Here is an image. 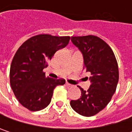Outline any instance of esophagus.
<instances>
[{
	"mask_svg": "<svg viewBox=\"0 0 132 132\" xmlns=\"http://www.w3.org/2000/svg\"><path fill=\"white\" fill-rule=\"evenodd\" d=\"M66 85L67 86H72V85H71V84H69V82H66Z\"/></svg>",
	"mask_w": 132,
	"mask_h": 132,
	"instance_id": "1",
	"label": "esophagus"
}]
</instances>
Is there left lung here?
<instances>
[{"label": "left lung", "instance_id": "left-lung-1", "mask_svg": "<svg viewBox=\"0 0 132 132\" xmlns=\"http://www.w3.org/2000/svg\"><path fill=\"white\" fill-rule=\"evenodd\" d=\"M72 43L82 54L84 67L91 73V85L86 91L81 87V97L71 100L72 109L90 117L102 111L110 102L119 82V67L111 47L98 37H72Z\"/></svg>", "mask_w": 132, "mask_h": 132}]
</instances>
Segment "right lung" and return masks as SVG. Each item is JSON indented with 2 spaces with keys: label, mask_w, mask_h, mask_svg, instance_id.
<instances>
[{
  "label": "right lung",
  "mask_w": 132,
  "mask_h": 132,
  "mask_svg": "<svg viewBox=\"0 0 132 132\" xmlns=\"http://www.w3.org/2000/svg\"><path fill=\"white\" fill-rule=\"evenodd\" d=\"M69 40V37L40 34L26 40L16 52L10 69L11 86L18 102L30 111L47 107L56 86L65 84L63 79L46 78L43 70Z\"/></svg>",
  "instance_id": "add662e5"
}]
</instances>
